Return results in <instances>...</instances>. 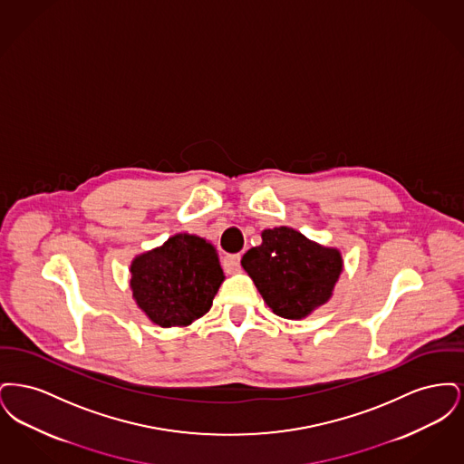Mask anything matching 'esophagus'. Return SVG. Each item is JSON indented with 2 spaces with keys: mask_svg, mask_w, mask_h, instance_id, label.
Wrapping results in <instances>:
<instances>
[{
  "mask_svg": "<svg viewBox=\"0 0 464 464\" xmlns=\"http://www.w3.org/2000/svg\"><path fill=\"white\" fill-rule=\"evenodd\" d=\"M240 254H229L222 259V266L226 269V273H237L240 271Z\"/></svg>",
  "mask_w": 464,
  "mask_h": 464,
  "instance_id": "obj_1",
  "label": "esophagus"
}]
</instances>
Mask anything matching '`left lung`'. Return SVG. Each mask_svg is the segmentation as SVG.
I'll use <instances>...</instances> for the list:
<instances>
[{
  "mask_svg": "<svg viewBox=\"0 0 464 464\" xmlns=\"http://www.w3.org/2000/svg\"><path fill=\"white\" fill-rule=\"evenodd\" d=\"M261 237L242 266L275 314L301 320L331 299L343 271L337 248L311 242L287 226L265 229Z\"/></svg>",
  "mask_w": 464,
  "mask_h": 464,
  "instance_id": "obj_1",
  "label": "left lung"
}]
</instances>
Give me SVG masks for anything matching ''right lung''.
<instances>
[{
	"mask_svg": "<svg viewBox=\"0 0 464 464\" xmlns=\"http://www.w3.org/2000/svg\"><path fill=\"white\" fill-rule=\"evenodd\" d=\"M224 282L212 243L177 233L161 246L137 256L130 288L137 306L163 329L188 327L203 316Z\"/></svg>",
	"mask_w": 464,
	"mask_h": 464,
	"instance_id": "add662e5",
	"label": "right lung"
}]
</instances>
